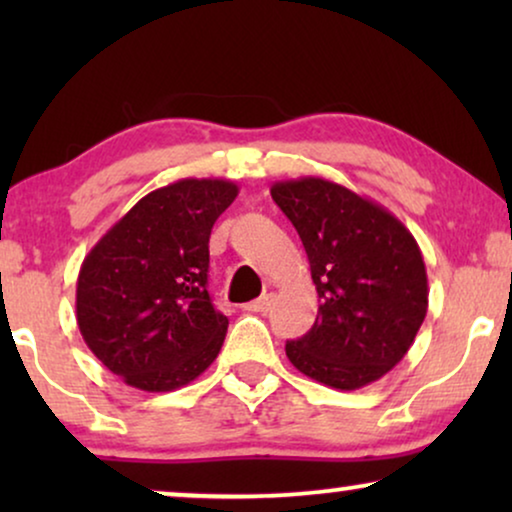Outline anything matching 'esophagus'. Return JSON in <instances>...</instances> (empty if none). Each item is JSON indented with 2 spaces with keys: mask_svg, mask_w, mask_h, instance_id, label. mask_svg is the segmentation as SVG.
Masks as SVG:
<instances>
[{
  "mask_svg": "<svg viewBox=\"0 0 512 512\" xmlns=\"http://www.w3.org/2000/svg\"><path fill=\"white\" fill-rule=\"evenodd\" d=\"M270 305H272V296H270V293H265V296L251 300V303L244 305V310H247V312H268Z\"/></svg>",
  "mask_w": 512,
  "mask_h": 512,
  "instance_id": "1",
  "label": "esophagus"
}]
</instances>
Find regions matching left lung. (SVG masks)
<instances>
[{"mask_svg": "<svg viewBox=\"0 0 512 512\" xmlns=\"http://www.w3.org/2000/svg\"><path fill=\"white\" fill-rule=\"evenodd\" d=\"M270 193L303 240L321 300L286 356L333 389L380 380L408 354L429 307L417 240L389 209L335 181H275Z\"/></svg>", "mask_w": 512, "mask_h": 512, "instance_id": "obj_1", "label": "left lung"}]
</instances>
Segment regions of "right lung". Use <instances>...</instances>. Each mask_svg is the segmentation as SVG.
<instances>
[{
	"label": "right lung",
	"instance_id": "obj_1",
	"mask_svg": "<svg viewBox=\"0 0 512 512\" xmlns=\"http://www.w3.org/2000/svg\"><path fill=\"white\" fill-rule=\"evenodd\" d=\"M237 198L228 179H179L144 195L83 258L76 324L102 366L142 391L193 382L228 317L207 293L209 235Z\"/></svg>",
	"mask_w": 512,
	"mask_h": 512
}]
</instances>
